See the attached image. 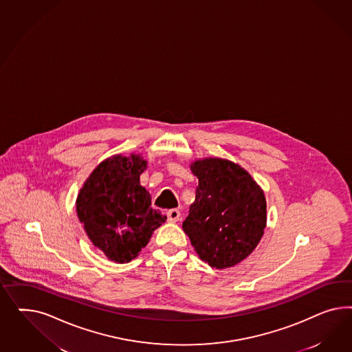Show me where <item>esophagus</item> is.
Listing matches in <instances>:
<instances>
[{
	"instance_id": "obj_1",
	"label": "esophagus",
	"mask_w": 352,
	"mask_h": 352,
	"mask_svg": "<svg viewBox=\"0 0 352 352\" xmlns=\"http://www.w3.org/2000/svg\"><path fill=\"white\" fill-rule=\"evenodd\" d=\"M168 221L169 222H178L179 219H181V212L178 210V209H170V210H168Z\"/></svg>"
}]
</instances>
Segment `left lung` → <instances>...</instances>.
Returning <instances> with one entry per match:
<instances>
[{"label":"left lung","mask_w":352,"mask_h":352,"mask_svg":"<svg viewBox=\"0 0 352 352\" xmlns=\"http://www.w3.org/2000/svg\"><path fill=\"white\" fill-rule=\"evenodd\" d=\"M191 170L199 186L183 231L209 266L234 267L252 254L263 236L265 193L232 161L208 157L192 162Z\"/></svg>","instance_id":"left-lung-1"}]
</instances>
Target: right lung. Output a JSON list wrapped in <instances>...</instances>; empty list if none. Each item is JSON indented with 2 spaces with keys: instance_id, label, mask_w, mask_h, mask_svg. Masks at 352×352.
<instances>
[{
  "instance_id": "1",
  "label": "right lung",
  "mask_w": 352,
  "mask_h": 352,
  "mask_svg": "<svg viewBox=\"0 0 352 352\" xmlns=\"http://www.w3.org/2000/svg\"><path fill=\"white\" fill-rule=\"evenodd\" d=\"M146 168L140 155L112 156L96 166L76 200L77 217L90 241L118 263L138 256L166 221L151 208V195L140 186Z\"/></svg>"
}]
</instances>
